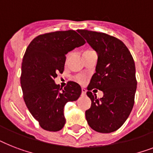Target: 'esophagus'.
<instances>
[{
	"mask_svg": "<svg viewBox=\"0 0 153 153\" xmlns=\"http://www.w3.org/2000/svg\"><path fill=\"white\" fill-rule=\"evenodd\" d=\"M86 89L82 88V95H86Z\"/></svg>",
	"mask_w": 153,
	"mask_h": 153,
	"instance_id": "34e87169",
	"label": "esophagus"
}]
</instances>
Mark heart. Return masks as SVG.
Here are the masks:
<instances>
[{
  "mask_svg": "<svg viewBox=\"0 0 153 153\" xmlns=\"http://www.w3.org/2000/svg\"><path fill=\"white\" fill-rule=\"evenodd\" d=\"M88 51H90V50H88ZM74 79H75L77 82H80V83H83L84 82H85V78H84V76H82V75H78V76H76L74 78Z\"/></svg>",
  "mask_w": 153,
  "mask_h": 153,
  "instance_id": "b5f03b06",
  "label": "heart"
}]
</instances>
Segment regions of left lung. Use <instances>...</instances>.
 <instances>
[{
    "instance_id": "1",
    "label": "left lung",
    "mask_w": 153,
    "mask_h": 153,
    "mask_svg": "<svg viewBox=\"0 0 153 153\" xmlns=\"http://www.w3.org/2000/svg\"><path fill=\"white\" fill-rule=\"evenodd\" d=\"M98 54L95 73L91 78L86 94L91 100L86 118L91 128L98 133L117 130L129 116L137 90L134 60L123 42L102 32L79 30ZM102 90L98 99L90 91Z\"/></svg>"
}]
</instances>
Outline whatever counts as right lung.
<instances>
[{
  "label": "right lung",
  "instance_id": "obj_1",
  "mask_svg": "<svg viewBox=\"0 0 153 153\" xmlns=\"http://www.w3.org/2000/svg\"><path fill=\"white\" fill-rule=\"evenodd\" d=\"M86 42L74 30L39 35L26 49L20 84L27 109L42 128L56 132L64 126L66 103L76 101L82 89L74 82L64 88L55 84L57 73L64 70L66 55Z\"/></svg>",
  "mask_w": 153,
  "mask_h": 153
}]
</instances>
